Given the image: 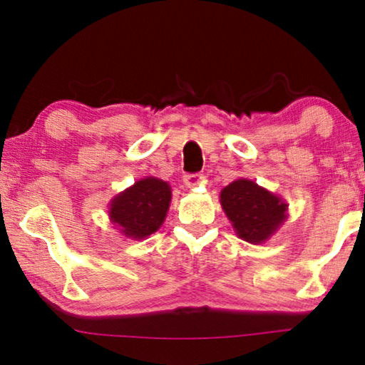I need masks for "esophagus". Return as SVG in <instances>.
<instances>
[{
    "label": "esophagus",
    "mask_w": 365,
    "mask_h": 365,
    "mask_svg": "<svg viewBox=\"0 0 365 365\" xmlns=\"http://www.w3.org/2000/svg\"><path fill=\"white\" fill-rule=\"evenodd\" d=\"M201 179H202V176H201V174H197V173L184 174V176H182V181H184V184H187V186H196V184L201 181Z\"/></svg>",
    "instance_id": "obj_1"
}]
</instances>
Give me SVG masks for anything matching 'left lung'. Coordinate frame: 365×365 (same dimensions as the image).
Instances as JSON below:
<instances>
[{
	"mask_svg": "<svg viewBox=\"0 0 365 365\" xmlns=\"http://www.w3.org/2000/svg\"><path fill=\"white\" fill-rule=\"evenodd\" d=\"M221 204L239 237L252 244L266 241L286 217V204L247 179L224 187Z\"/></svg>",
	"mask_w": 365,
	"mask_h": 365,
	"instance_id": "obj_1",
	"label": "left lung"
}]
</instances>
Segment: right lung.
<instances>
[{
  "instance_id": "add662e5",
  "label": "right lung",
  "mask_w": 365,
  "mask_h": 365,
  "mask_svg": "<svg viewBox=\"0 0 365 365\" xmlns=\"http://www.w3.org/2000/svg\"><path fill=\"white\" fill-rule=\"evenodd\" d=\"M171 189L161 179L148 178L114 199L111 204L113 222L129 237L141 239L151 236L166 217Z\"/></svg>"
}]
</instances>
